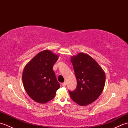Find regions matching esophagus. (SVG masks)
Wrapping results in <instances>:
<instances>
[{"label":"esophagus","mask_w":128,"mask_h":128,"mask_svg":"<svg viewBox=\"0 0 128 128\" xmlns=\"http://www.w3.org/2000/svg\"><path fill=\"white\" fill-rule=\"evenodd\" d=\"M62 86H64V87H65V86H66V82H62Z\"/></svg>","instance_id":"34e87169"}]
</instances>
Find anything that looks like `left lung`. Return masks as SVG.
I'll use <instances>...</instances> for the list:
<instances>
[{"mask_svg":"<svg viewBox=\"0 0 128 128\" xmlns=\"http://www.w3.org/2000/svg\"><path fill=\"white\" fill-rule=\"evenodd\" d=\"M77 86L69 91L71 98L80 106H86L96 100L101 94L105 85L106 76L98 64L88 54L83 53L72 56Z\"/></svg>","mask_w":128,"mask_h":128,"instance_id":"obj_1","label":"left lung"}]
</instances>
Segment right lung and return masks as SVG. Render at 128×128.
<instances>
[{
	"mask_svg": "<svg viewBox=\"0 0 128 128\" xmlns=\"http://www.w3.org/2000/svg\"><path fill=\"white\" fill-rule=\"evenodd\" d=\"M58 56L49 50L37 54L26 65L22 73L24 88L31 98L45 103L54 98L60 84L53 67Z\"/></svg>",
	"mask_w": 128,
	"mask_h": 128,
	"instance_id": "obj_1",
	"label": "right lung"
}]
</instances>
